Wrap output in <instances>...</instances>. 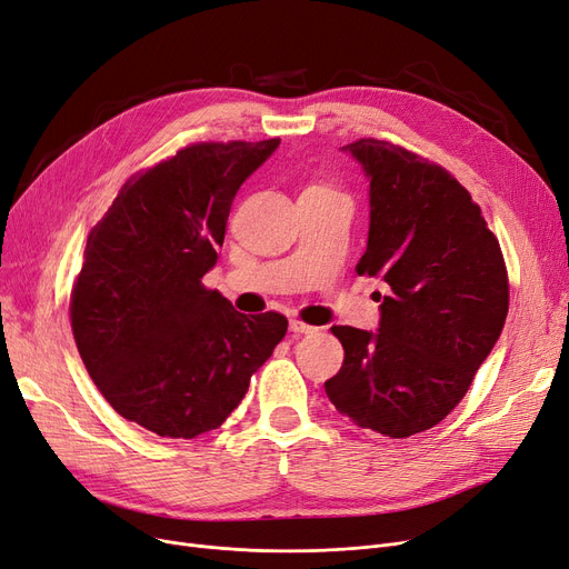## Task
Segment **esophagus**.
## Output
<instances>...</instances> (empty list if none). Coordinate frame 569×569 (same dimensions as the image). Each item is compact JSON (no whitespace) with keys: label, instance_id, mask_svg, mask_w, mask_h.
Returning <instances> with one entry per match:
<instances>
[{"label":"esophagus","instance_id":"34e87169","mask_svg":"<svg viewBox=\"0 0 569 569\" xmlns=\"http://www.w3.org/2000/svg\"><path fill=\"white\" fill-rule=\"evenodd\" d=\"M289 331L297 333V336H306V333H312L315 327H310V325H306V322H301V320H291V322H289Z\"/></svg>","mask_w":569,"mask_h":569}]
</instances>
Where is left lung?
Segmentation results:
<instances>
[{"label": "left lung", "mask_w": 569, "mask_h": 569, "mask_svg": "<svg viewBox=\"0 0 569 569\" xmlns=\"http://www.w3.org/2000/svg\"><path fill=\"white\" fill-rule=\"evenodd\" d=\"M369 179V242L359 276L390 287L378 331L331 327L340 371L325 382L357 427L406 439L439 425L467 395L509 310L497 238L469 191L441 166L382 140H357Z\"/></svg>", "instance_id": "8db88e82"}]
</instances>
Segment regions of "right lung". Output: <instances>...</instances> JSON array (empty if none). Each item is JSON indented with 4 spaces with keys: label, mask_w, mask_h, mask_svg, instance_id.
Segmentation results:
<instances>
[{
    "label": "right lung",
    "mask_w": 569,
    "mask_h": 569,
    "mask_svg": "<svg viewBox=\"0 0 569 569\" xmlns=\"http://www.w3.org/2000/svg\"><path fill=\"white\" fill-rule=\"evenodd\" d=\"M280 147L200 142L126 181L88 236L70 317L86 371L113 411L158 437L193 439L242 401L287 333L202 287L242 181Z\"/></svg>",
    "instance_id": "right-lung-1"
}]
</instances>
